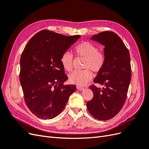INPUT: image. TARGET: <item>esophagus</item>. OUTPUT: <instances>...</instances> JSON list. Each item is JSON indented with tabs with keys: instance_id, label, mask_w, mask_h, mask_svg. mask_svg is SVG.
<instances>
[{
	"instance_id": "34e87169",
	"label": "esophagus",
	"mask_w": 149,
	"mask_h": 149,
	"mask_svg": "<svg viewBox=\"0 0 149 149\" xmlns=\"http://www.w3.org/2000/svg\"><path fill=\"white\" fill-rule=\"evenodd\" d=\"M84 88L83 87H81V86H77V89L79 90V91H83V90H84Z\"/></svg>"
}]
</instances>
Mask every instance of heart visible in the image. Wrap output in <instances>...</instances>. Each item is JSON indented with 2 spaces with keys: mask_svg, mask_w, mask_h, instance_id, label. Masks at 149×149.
Returning <instances> with one entry per match:
<instances>
[{
  "mask_svg": "<svg viewBox=\"0 0 149 149\" xmlns=\"http://www.w3.org/2000/svg\"><path fill=\"white\" fill-rule=\"evenodd\" d=\"M73 49L76 56L84 58L83 68L87 69L73 71L69 74V81L72 84L84 86L92 79L93 74L90 69L94 73H98L103 68L106 62L105 55L98 50L95 45L88 41L78 44ZM60 61L66 70L70 71L73 69V56L70 52L63 53Z\"/></svg>",
  "mask_w": 149,
  "mask_h": 149,
  "instance_id": "1",
  "label": "heart"
}]
</instances>
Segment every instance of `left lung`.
I'll return each mask as SVG.
<instances>
[{
  "instance_id": "8db88e82",
  "label": "left lung",
  "mask_w": 149,
  "mask_h": 149,
  "mask_svg": "<svg viewBox=\"0 0 149 149\" xmlns=\"http://www.w3.org/2000/svg\"><path fill=\"white\" fill-rule=\"evenodd\" d=\"M91 39L104 45L106 62L94 79V83L104 88L90 86L94 96L86 106L94 118L107 120L118 114L125 102L131 80L130 54L123 40L113 31H102Z\"/></svg>"
}]
</instances>
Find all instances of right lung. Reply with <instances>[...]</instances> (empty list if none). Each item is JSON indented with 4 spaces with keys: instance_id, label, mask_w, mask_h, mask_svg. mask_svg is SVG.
<instances>
[{
    "instance_id": "1",
    "label": "right lung",
    "mask_w": 149,
    "mask_h": 149,
    "mask_svg": "<svg viewBox=\"0 0 149 149\" xmlns=\"http://www.w3.org/2000/svg\"><path fill=\"white\" fill-rule=\"evenodd\" d=\"M80 37L43 30L29 40L22 52L20 81L26 104L38 118H55L76 91L74 84H63L68 78L60 58Z\"/></svg>"
}]
</instances>
